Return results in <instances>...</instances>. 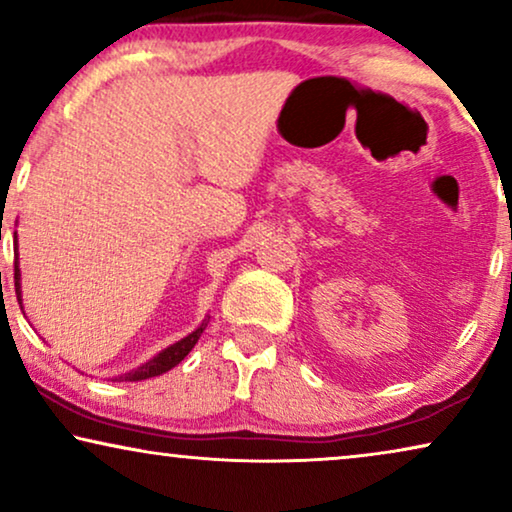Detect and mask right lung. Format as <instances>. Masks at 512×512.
<instances>
[{
    "label": "right lung",
    "mask_w": 512,
    "mask_h": 512,
    "mask_svg": "<svg viewBox=\"0 0 512 512\" xmlns=\"http://www.w3.org/2000/svg\"><path fill=\"white\" fill-rule=\"evenodd\" d=\"M13 242H16V247H13V251H16V268H13V279H16V296H18V303H20V310H23V296H20V268H18V237L13 235ZM207 326V319L202 321V324L195 328L193 333H188L186 338H181L179 342H174V345H170L167 349H163V352L153 356L151 361L142 363V366L130 370V373H125L121 377H116V380H125V382H142V380H149V377H158L167 373V370H172L177 363H181L186 359V354L191 352V349L195 347V342L200 340L202 331H205Z\"/></svg>",
    "instance_id": "1"
}]
</instances>
